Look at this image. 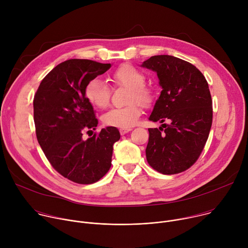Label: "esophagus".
Instances as JSON below:
<instances>
[{
    "instance_id": "1",
    "label": "esophagus",
    "mask_w": 248,
    "mask_h": 248,
    "mask_svg": "<svg viewBox=\"0 0 248 248\" xmlns=\"http://www.w3.org/2000/svg\"><path fill=\"white\" fill-rule=\"evenodd\" d=\"M131 130V128L129 127V128H120V133L122 134V135H124L125 133H127V132H129Z\"/></svg>"
}]
</instances>
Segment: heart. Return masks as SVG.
<instances>
[{"instance_id": "b5f03b06", "label": "heart", "mask_w": 248, "mask_h": 248, "mask_svg": "<svg viewBox=\"0 0 248 248\" xmlns=\"http://www.w3.org/2000/svg\"><path fill=\"white\" fill-rule=\"evenodd\" d=\"M113 81L118 85L129 88L128 102L137 101L143 106H149L153 101L151 90L144 86L145 77L136 67L123 64L112 74ZM110 88L99 78L90 79L84 87L87 101L98 109H104L110 102ZM142 111L137 103H131L124 108L112 109L103 116L106 125L129 128L136 124Z\"/></svg>"}]
</instances>
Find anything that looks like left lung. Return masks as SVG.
Listing matches in <instances>:
<instances>
[{
  "label": "left lung",
  "mask_w": 248,
  "mask_h": 248,
  "mask_svg": "<svg viewBox=\"0 0 248 248\" xmlns=\"http://www.w3.org/2000/svg\"><path fill=\"white\" fill-rule=\"evenodd\" d=\"M140 65L155 72L162 87L149 117L162 124L148 129L147 162L164 174L182 172L196 162L211 129L213 109L207 80L196 66L173 56H153Z\"/></svg>",
  "instance_id": "left-lung-1"
}]
</instances>
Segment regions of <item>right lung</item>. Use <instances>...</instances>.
I'll return each instance as SVG.
<instances>
[{
	"label": "right lung",
	"mask_w": 248,
	"mask_h": 248,
	"mask_svg": "<svg viewBox=\"0 0 248 248\" xmlns=\"http://www.w3.org/2000/svg\"><path fill=\"white\" fill-rule=\"evenodd\" d=\"M111 66L91 60L64 61L44 78L34 96L38 142L53 168L77 184L90 185L107 173L113 145L121 138L115 126L102 128L87 139L82 137L98 124L84 87Z\"/></svg>",
	"instance_id": "add662e5"
}]
</instances>
